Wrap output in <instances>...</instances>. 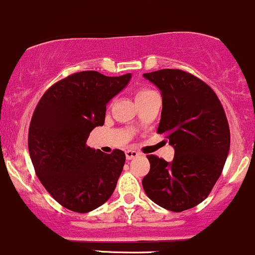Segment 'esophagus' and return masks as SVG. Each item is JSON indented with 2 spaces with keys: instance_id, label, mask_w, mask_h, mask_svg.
<instances>
[{
  "instance_id": "1",
  "label": "esophagus",
  "mask_w": 255,
  "mask_h": 255,
  "mask_svg": "<svg viewBox=\"0 0 255 255\" xmlns=\"http://www.w3.org/2000/svg\"><path fill=\"white\" fill-rule=\"evenodd\" d=\"M139 153L136 152V151L134 150H127L126 151V157H127V159H133L135 157H138Z\"/></svg>"
}]
</instances>
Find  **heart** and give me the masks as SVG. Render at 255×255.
<instances>
[{
    "instance_id": "1",
    "label": "heart",
    "mask_w": 255,
    "mask_h": 255,
    "mask_svg": "<svg viewBox=\"0 0 255 255\" xmlns=\"http://www.w3.org/2000/svg\"><path fill=\"white\" fill-rule=\"evenodd\" d=\"M153 94H156V92H153L152 89H150V88H140V89H138V91H136L135 100H136V102H140V100L146 99V98L153 96Z\"/></svg>"
}]
</instances>
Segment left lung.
<instances>
[{"mask_svg":"<svg viewBox=\"0 0 255 255\" xmlns=\"http://www.w3.org/2000/svg\"><path fill=\"white\" fill-rule=\"evenodd\" d=\"M142 76L161 91L157 133L174 147L172 162L147 156L142 187L156 205L186 211L206 200L223 172L230 149L225 111L213 89L189 72L163 69Z\"/></svg>","mask_w":255,"mask_h":255,"instance_id":"left-lung-1","label":"left lung"}]
</instances>
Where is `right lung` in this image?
I'll use <instances>...</instances> for the list:
<instances>
[{
  "label": "right lung",
  "instance_id": "1",
  "mask_svg": "<svg viewBox=\"0 0 255 255\" xmlns=\"http://www.w3.org/2000/svg\"><path fill=\"white\" fill-rule=\"evenodd\" d=\"M132 75L72 74L41 98L29 128V152L42 185L61 206L87 213L111 197L125 166L121 150L104 153L86 144L105 121L106 105Z\"/></svg>",
  "mask_w": 255,
  "mask_h": 255
}]
</instances>
